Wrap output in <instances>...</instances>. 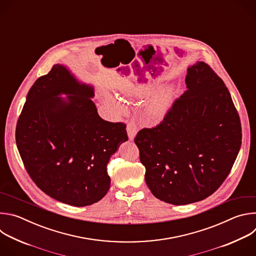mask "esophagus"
<instances>
[{"mask_svg": "<svg viewBox=\"0 0 256 256\" xmlns=\"http://www.w3.org/2000/svg\"><path fill=\"white\" fill-rule=\"evenodd\" d=\"M138 130V128L134 122H128L126 132H128V136L130 140H134Z\"/></svg>", "mask_w": 256, "mask_h": 256, "instance_id": "obj_1", "label": "esophagus"}]
</instances>
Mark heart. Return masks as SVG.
<instances>
[{
    "instance_id": "1",
    "label": "heart",
    "mask_w": 256,
    "mask_h": 256,
    "mask_svg": "<svg viewBox=\"0 0 256 256\" xmlns=\"http://www.w3.org/2000/svg\"><path fill=\"white\" fill-rule=\"evenodd\" d=\"M122 95L128 100L144 99L153 94L146 104L144 114L151 122H159L165 118L174 101V88L164 86L160 88L158 83L126 84L122 89ZM102 101L114 114H124L126 112V105L112 94H104Z\"/></svg>"
}]
</instances>
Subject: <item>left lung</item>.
Listing matches in <instances>:
<instances>
[{"label": "left lung", "instance_id": "1", "mask_svg": "<svg viewBox=\"0 0 256 256\" xmlns=\"http://www.w3.org/2000/svg\"><path fill=\"white\" fill-rule=\"evenodd\" d=\"M186 84L163 122L134 138L149 190L175 206L202 200L220 188L242 140L230 92L208 64L188 66Z\"/></svg>", "mask_w": 256, "mask_h": 256}]
</instances>
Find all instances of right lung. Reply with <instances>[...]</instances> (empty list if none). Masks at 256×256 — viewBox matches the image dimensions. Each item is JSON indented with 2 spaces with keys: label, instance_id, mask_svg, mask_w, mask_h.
<instances>
[{
  "label": "right lung",
  "instance_id": "1",
  "mask_svg": "<svg viewBox=\"0 0 256 256\" xmlns=\"http://www.w3.org/2000/svg\"><path fill=\"white\" fill-rule=\"evenodd\" d=\"M93 97V86L54 64L30 88L16 126L17 148L31 179L50 198L74 206L107 194V163L128 140L126 124L99 116Z\"/></svg>",
  "mask_w": 256,
  "mask_h": 256
}]
</instances>
